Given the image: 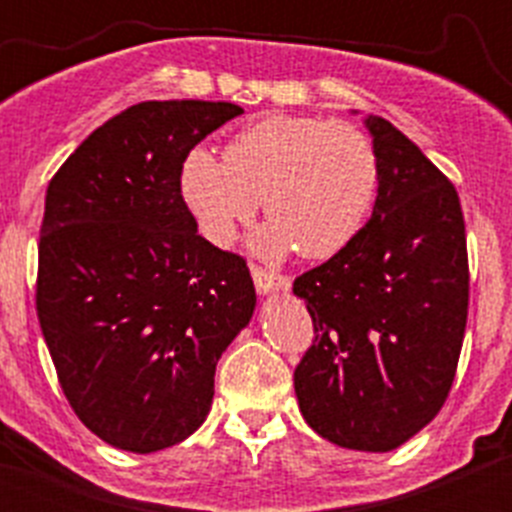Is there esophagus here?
<instances>
[{
  "instance_id": "34e87169",
  "label": "esophagus",
  "mask_w": 512,
  "mask_h": 512,
  "mask_svg": "<svg viewBox=\"0 0 512 512\" xmlns=\"http://www.w3.org/2000/svg\"><path fill=\"white\" fill-rule=\"evenodd\" d=\"M252 272V280H255V287L260 294H270V292H285L289 289V277L280 275V272H272V270H262V267L252 265L250 267Z\"/></svg>"
}]
</instances>
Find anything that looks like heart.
<instances>
[{
	"label": "heart",
	"instance_id": "1",
	"mask_svg": "<svg viewBox=\"0 0 512 512\" xmlns=\"http://www.w3.org/2000/svg\"><path fill=\"white\" fill-rule=\"evenodd\" d=\"M379 190V160L364 131L342 121L275 113L230 138L223 160L195 148L180 168V193L200 232L227 245L265 205L262 255L297 247L327 260L356 240Z\"/></svg>",
	"mask_w": 512,
	"mask_h": 512
}]
</instances>
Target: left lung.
<instances>
[{
    "mask_svg": "<svg viewBox=\"0 0 512 512\" xmlns=\"http://www.w3.org/2000/svg\"><path fill=\"white\" fill-rule=\"evenodd\" d=\"M379 160L356 240L294 280L314 342L294 369L304 421L352 451L386 453L441 411L468 319V252L451 180L386 118H364Z\"/></svg>",
    "mask_w": 512,
    "mask_h": 512,
    "instance_id": "8db88e82",
    "label": "left lung"
}]
</instances>
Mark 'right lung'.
<instances>
[{"label": "right lung", "instance_id": "1", "mask_svg": "<svg viewBox=\"0 0 512 512\" xmlns=\"http://www.w3.org/2000/svg\"><path fill=\"white\" fill-rule=\"evenodd\" d=\"M242 108L143 101L56 170L39 237L36 314L71 409L108 446L153 453L208 416L215 366L255 312L245 260L203 235L183 160Z\"/></svg>", "mask_w": 512, "mask_h": 512}]
</instances>
